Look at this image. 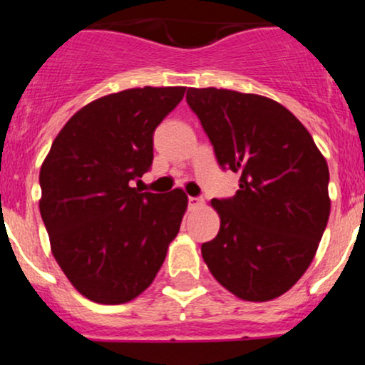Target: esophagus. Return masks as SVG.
I'll use <instances>...</instances> for the list:
<instances>
[{
    "label": "esophagus",
    "instance_id": "obj_1",
    "mask_svg": "<svg viewBox=\"0 0 365 365\" xmlns=\"http://www.w3.org/2000/svg\"><path fill=\"white\" fill-rule=\"evenodd\" d=\"M200 206H202V199L200 197H188V207L199 209Z\"/></svg>",
    "mask_w": 365,
    "mask_h": 365
}]
</instances>
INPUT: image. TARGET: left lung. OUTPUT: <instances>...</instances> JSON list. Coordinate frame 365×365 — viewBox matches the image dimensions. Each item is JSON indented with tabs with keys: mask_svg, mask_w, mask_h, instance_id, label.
Instances as JSON below:
<instances>
[{
	"mask_svg": "<svg viewBox=\"0 0 365 365\" xmlns=\"http://www.w3.org/2000/svg\"><path fill=\"white\" fill-rule=\"evenodd\" d=\"M223 170L240 173L237 194L212 199L216 238L200 247L209 271L242 300L283 295L311 266L328 225V163L307 128L269 98L188 89Z\"/></svg>",
	"mask_w": 365,
	"mask_h": 365,
	"instance_id": "left-lung-1",
	"label": "left lung"
}]
</instances>
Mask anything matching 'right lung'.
<instances>
[{
  "instance_id": "1",
  "label": "right lung",
  "mask_w": 365,
  "mask_h": 365,
  "mask_svg": "<svg viewBox=\"0 0 365 365\" xmlns=\"http://www.w3.org/2000/svg\"><path fill=\"white\" fill-rule=\"evenodd\" d=\"M185 87H144L78 110L41 166L39 209L70 283L98 304H125L156 278L187 209L170 194L132 187L153 165L154 130Z\"/></svg>"
}]
</instances>
